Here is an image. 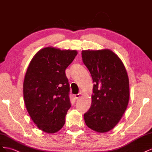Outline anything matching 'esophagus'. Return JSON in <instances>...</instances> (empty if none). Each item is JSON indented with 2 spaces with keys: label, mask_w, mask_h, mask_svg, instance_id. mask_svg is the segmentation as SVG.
<instances>
[{
  "label": "esophagus",
  "mask_w": 152,
  "mask_h": 152,
  "mask_svg": "<svg viewBox=\"0 0 152 152\" xmlns=\"http://www.w3.org/2000/svg\"><path fill=\"white\" fill-rule=\"evenodd\" d=\"M81 95H82L81 93L76 94V95H75V99H79V98H80V97H81Z\"/></svg>",
  "instance_id": "1"
}]
</instances>
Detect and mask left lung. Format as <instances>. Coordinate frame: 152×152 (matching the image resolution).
Here are the masks:
<instances>
[{
	"mask_svg": "<svg viewBox=\"0 0 152 152\" xmlns=\"http://www.w3.org/2000/svg\"><path fill=\"white\" fill-rule=\"evenodd\" d=\"M81 55L94 82L92 104L84 115L85 124L95 132H108L118 124L128 106L127 71L111 50H83Z\"/></svg>",
	"mask_w": 152,
	"mask_h": 152,
	"instance_id": "left-lung-1",
	"label": "left lung"
}]
</instances>
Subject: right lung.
Listing matches in <instances>:
<instances>
[{"mask_svg": "<svg viewBox=\"0 0 152 152\" xmlns=\"http://www.w3.org/2000/svg\"><path fill=\"white\" fill-rule=\"evenodd\" d=\"M77 54L76 50L44 48L34 55L23 81L26 108L37 127L53 134L65 124L71 107L70 88L66 69Z\"/></svg>", "mask_w": 152, "mask_h": 152, "instance_id": "1", "label": "right lung"}]
</instances>
